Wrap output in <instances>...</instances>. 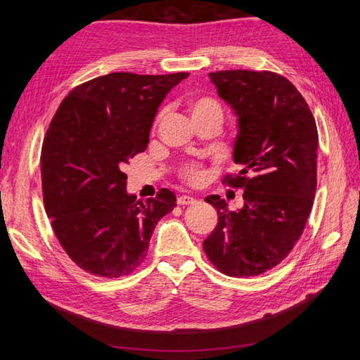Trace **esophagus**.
Here are the masks:
<instances>
[{"instance_id": "34e87169", "label": "esophagus", "mask_w": 360, "mask_h": 360, "mask_svg": "<svg viewBox=\"0 0 360 360\" xmlns=\"http://www.w3.org/2000/svg\"><path fill=\"white\" fill-rule=\"evenodd\" d=\"M195 202H196V200H195L193 196L182 195V196L178 198V204H179V205H192V204H195Z\"/></svg>"}]
</instances>
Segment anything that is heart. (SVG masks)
<instances>
[{"label":"heart","instance_id":"b5f03b06","mask_svg":"<svg viewBox=\"0 0 360 360\" xmlns=\"http://www.w3.org/2000/svg\"><path fill=\"white\" fill-rule=\"evenodd\" d=\"M188 110L192 112V116L195 120H200L204 117H210V116H217L221 119V105L212 98L209 96H196L188 98ZM160 119V116H158V120ZM181 179H184L187 184L190 186H198L200 182L204 181L205 178V172L202 170V167H200L198 164H186L182 165L181 172H179Z\"/></svg>","mask_w":360,"mask_h":360}]
</instances>
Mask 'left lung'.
<instances>
[{
  "mask_svg": "<svg viewBox=\"0 0 360 360\" xmlns=\"http://www.w3.org/2000/svg\"><path fill=\"white\" fill-rule=\"evenodd\" d=\"M209 75L238 116L233 160L243 170L226 174L223 184L244 190V207L232 212L219 196L205 198L218 224L202 249L219 272L254 277L280 264L307 226L317 188L316 120L298 89L277 72Z\"/></svg>",
  "mask_w": 360,
  "mask_h": 360,
  "instance_id": "obj_1",
  "label": "left lung"
}]
</instances>
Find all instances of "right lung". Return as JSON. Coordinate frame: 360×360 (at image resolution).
<instances>
[{
  "instance_id": "1",
  "label": "right lung",
  "mask_w": 360,
  "mask_h": 360,
  "mask_svg": "<svg viewBox=\"0 0 360 360\" xmlns=\"http://www.w3.org/2000/svg\"><path fill=\"white\" fill-rule=\"evenodd\" d=\"M188 72H112L75 86L60 103L41 148L43 201L52 231L80 269L105 278L133 274L147 257L158 221L176 207L127 193L125 167L148 145L168 91Z\"/></svg>"
}]
</instances>
